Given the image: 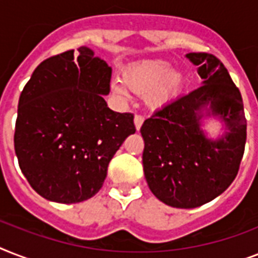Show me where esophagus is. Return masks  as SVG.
I'll list each match as a JSON object with an SVG mask.
<instances>
[{
    "mask_svg": "<svg viewBox=\"0 0 258 258\" xmlns=\"http://www.w3.org/2000/svg\"><path fill=\"white\" fill-rule=\"evenodd\" d=\"M143 121H145V117L142 116V115H135V117H134V123H135V128H137L138 131L141 130Z\"/></svg>",
    "mask_w": 258,
    "mask_h": 258,
    "instance_id": "esophagus-1",
    "label": "esophagus"
}]
</instances>
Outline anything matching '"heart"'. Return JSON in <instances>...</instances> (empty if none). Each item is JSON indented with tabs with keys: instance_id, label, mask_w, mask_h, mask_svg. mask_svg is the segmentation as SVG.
Here are the masks:
<instances>
[{
	"instance_id": "1",
	"label": "heart",
	"mask_w": 258,
	"mask_h": 258,
	"mask_svg": "<svg viewBox=\"0 0 258 258\" xmlns=\"http://www.w3.org/2000/svg\"><path fill=\"white\" fill-rule=\"evenodd\" d=\"M113 95L127 100L130 91L145 95L151 107H163L179 96L183 87V75L172 70L163 60H147L127 67L123 80L113 79L109 83Z\"/></svg>"
}]
</instances>
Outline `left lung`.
Here are the masks:
<instances>
[{"instance_id":"8db88e82","label":"left lung","mask_w":258,"mask_h":258,"mask_svg":"<svg viewBox=\"0 0 258 258\" xmlns=\"http://www.w3.org/2000/svg\"><path fill=\"white\" fill-rule=\"evenodd\" d=\"M186 57L198 67L202 86L158 109L141 128L150 190L178 209L198 208L222 194L236 178L246 142L244 103L228 70L213 54ZM210 116L225 127L216 140L202 130Z\"/></svg>"}]
</instances>
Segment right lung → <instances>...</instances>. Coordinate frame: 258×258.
I'll list each match as a JSON object with an SVG mask.
<instances>
[{
  "mask_svg": "<svg viewBox=\"0 0 258 258\" xmlns=\"http://www.w3.org/2000/svg\"><path fill=\"white\" fill-rule=\"evenodd\" d=\"M111 74L80 46L44 60L22 89L14 150L22 174L45 200L78 204L95 196L109 161L137 131L133 113L107 107Z\"/></svg>",
  "mask_w": 258,
  "mask_h": 258,
  "instance_id": "right-lung-1",
  "label": "right lung"
}]
</instances>
